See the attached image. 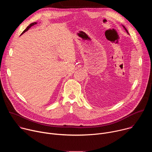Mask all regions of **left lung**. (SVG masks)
Here are the masks:
<instances>
[{"label":"left lung","mask_w":152,"mask_h":152,"mask_svg":"<svg viewBox=\"0 0 152 152\" xmlns=\"http://www.w3.org/2000/svg\"><path fill=\"white\" fill-rule=\"evenodd\" d=\"M122 26H123V28H124V30H125V31H126V32H127V34H129V32H128V31H127V29H126V28H125V27H124V26H123V25H122Z\"/></svg>","instance_id":"obj_1"}]
</instances>
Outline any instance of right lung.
<instances>
[{"label":"right lung","mask_w":152,"mask_h":152,"mask_svg":"<svg viewBox=\"0 0 152 152\" xmlns=\"http://www.w3.org/2000/svg\"><path fill=\"white\" fill-rule=\"evenodd\" d=\"M36 24H37V22H34V23H31L27 28H26V29H25L24 30V31L22 32V33H21V34L20 35H22L23 34H24L25 32H26V31H28L32 26H34V25H36Z\"/></svg>","instance_id":"add662e5"}]
</instances>
